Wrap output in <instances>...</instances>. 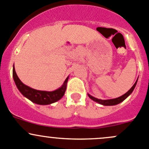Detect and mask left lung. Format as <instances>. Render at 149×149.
Listing matches in <instances>:
<instances>
[{"label":"left lung","mask_w":149,"mask_h":149,"mask_svg":"<svg viewBox=\"0 0 149 149\" xmlns=\"http://www.w3.org/2000/svg\"><path fill=\"white\" fill-rule=\"evenodd\" d=\"M137 81H138V80L136 81V83L133 84V86L131 87V88H130V89L128 91H127L125 94H123V95L121 96V97H118V98L112 99V100H100V99L95 98V97H92V96H91L90 94H88V96L89 97L90 99H91V100H93V101H94V102H96L100 104L104 105V106H112V105L118 104H120V102H122L123 101H124V100H125V99L127 98V97H128V96L130 95V94H131L132 92H133V91L134 90L135 87H136V84H137Z\"/></svg>","instance_id":"left-lung-1"}]
</instances>
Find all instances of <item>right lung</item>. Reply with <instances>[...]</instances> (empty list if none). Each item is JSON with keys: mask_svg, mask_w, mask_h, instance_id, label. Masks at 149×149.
I'll return each instance as SVG.
<instances>
[{"mask_svg": "<svg viewBox=\"0 0 149 149\" xmlns=\"http://www.w3.org/2000/svg\"><path fill=\"white\" fill-rule=\"evenodd\" d=\"M13 77L18 89L25 97L29 99L32 102L41 105L50 104L61 100L65 94L68 80V77H67L62 86L58 89L52 91H46L34 89L24 84L18 77L14 66L13 68Z\"/></svg>", "mask_w": 149, "mask_h": 149, "instance_id": "obj_1", "label": "right lung"}]
</instances>
